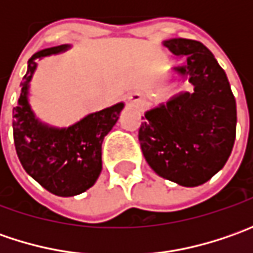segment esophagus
<instances>
[{
	"label": "esophagus",
	"mask_w": 253,
	"mask_h": 253,
	"mask_svg": "<svg viewBox=\"0 0 253 253\" xmlns=\"http://www.w3.org/2000/svg\"><path fill=\"white\" fill-rule=\"evenodd\" d=\"M128 100H129V102H132V104H135V105H141V104H143V97H142L141 94H136V92L131 94V95L128 97Z\"/></svg>",
	"instance_id": "esophagus-1"
}]
</instances>
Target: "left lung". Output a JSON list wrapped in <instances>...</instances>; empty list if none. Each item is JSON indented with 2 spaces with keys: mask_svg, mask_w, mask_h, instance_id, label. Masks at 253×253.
Wrapping results in <instances>:
<instances>
[{
  "mask_svg": "<svg viewBox=\"0 0 253 253\" xmlns=\"http://www.w3.org/2000/svg\"><path fill=\"white\" fill-rule=\"evenodd\" d=\"M163 44L186 56L174 67L193 85L142 117L138 138L148 165L184 187L209 181L228 161L237 133V104L227 74L197 41L174 38Z\"/></svg>",
  "mask_w": 253,
  "mask_h": 253,
  "instance_id": "1",
  "label": "left lung"
}]
</instances>
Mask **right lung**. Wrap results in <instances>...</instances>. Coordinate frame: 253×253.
<instances>
[{
    "label": "right lung",
    "instance_id": "1",
    "mask_svg": "<svg viewBox=\"0 0 253 253\" xmlns=\"http://www.w3.org/2000/svg\"><path fill=\"white\" fill-rule=\"evenodd\" d=\"M69 44H60L35 53L21 83V97L12 110L16 155L25 171L42 187L60 197H72L90 189L102 169L101 145L111 131L124 102L88 114L69 128H52L39 121L28 102L29 82L36 59L60 53Z\"/></svg>",
    "mask_w": 253,
    "mask_h": 253
}]
</instances>
